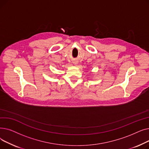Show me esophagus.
<instances>
[{"instance_id":"34e87169","label":"esophagus","mask_w":149,"mask_h":149,"mask_svg":"<svg viewBox=\"0 0 149 149\" xmlns=\"http://www.w3.org/2000/svg\"><path fill=\"white\" fill-rule=\"evenodd\" d=\"M74 64H76V63H76V62H74Z\"/></svg>"}]
</instances>
